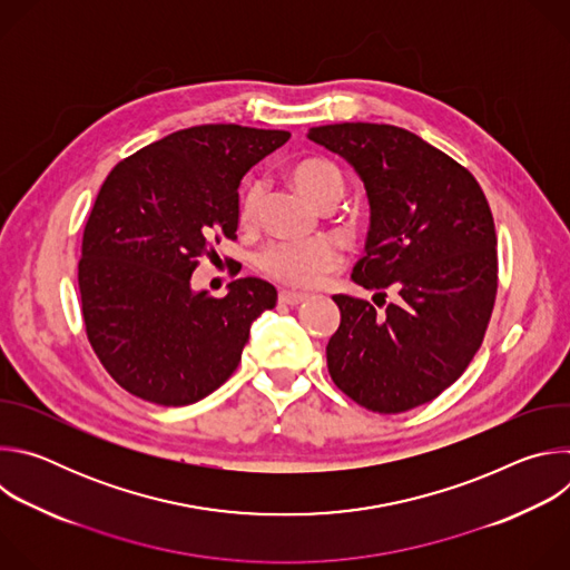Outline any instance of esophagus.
Instances as JSON below:
<instances>
[{"label":"esophagus","mask_w":570,"mask_h":570,"mask_svg":"<svg viewBox=\"0 0 570 570\" xmlns=\"http://www.w3.org/2000/svg\"><path fill=\"white\" fill-rule=\"evenodd\" d=\"M308 295L306 293H297V291H279V302L282 304H288V306H295L299 302H304Z\"/></svg>","instance_id":"esophagus-1"}]
</instances>
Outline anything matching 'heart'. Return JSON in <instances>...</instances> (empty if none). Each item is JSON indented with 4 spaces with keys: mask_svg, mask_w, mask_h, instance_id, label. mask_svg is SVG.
Wrapping results in <instances>:
<instances>
[{
    "mask_svg": "<svg viewBox=\"0 0 570 570\" xmlns=\"http://www.w3.org/2000/svg\"><path fill=\"white\" fill-rule=\"evenodd\" d=\"M297 189L317 207L332 209L345 196V176L327 157H304L291 169ZM262 200V183L253 180L240 191L238 218L253 223ZM259 271L282 284L308 288L324 279L341 264V257L330 240H279L259 255Z\"/></svg>",
    "mask_w": 570,
    "mask_h": 570,
    "instance_id": "obj_1",
    "label": "heart"
}]
</instances>
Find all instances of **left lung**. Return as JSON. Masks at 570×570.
<instances>
[{
  "instance_id": "8db88e82",
  "label": "left lung",
  "mask_w": 570,
  "mask_h": 570,
  "mask_svg": "<svg viewBox=\"0 0 570 570\" xmlns=\"http://www.w3.org/2000/svg\"><path fill=\"white\" fill-rule=\"evenodd\" d=\"M308 139L345 157L367 191L370 232L352 279L399 291L383 313L334 295L330 374L372 413L417 409L462 376L490 324L499 288L490 203L462 165L411 130L356 121L311 128Z\"/></svg>"
}]
</instances>
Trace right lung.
I'll use <instances>...</instances> for the list:
<instances>
[{"label": "right lung", "mask_w": 570, "mask_h": 570, "mask_svg": "<svg viewBox=\"0 0 570 570\" xmlns=\"http://www.w3.org/2000/svg\"><path fill=\"white\" fill-rule=\"evenodd\" d=\"M291 132L194 126L153 141L110 171L78 262L88 341L108 374L157 405H187L220 387L253 322L277 304L273 284L240 277L225 297L191 288L214 243L236 238L238 185Z\"/></svg>", "instance_id": "obj_1"}]
</instances>
